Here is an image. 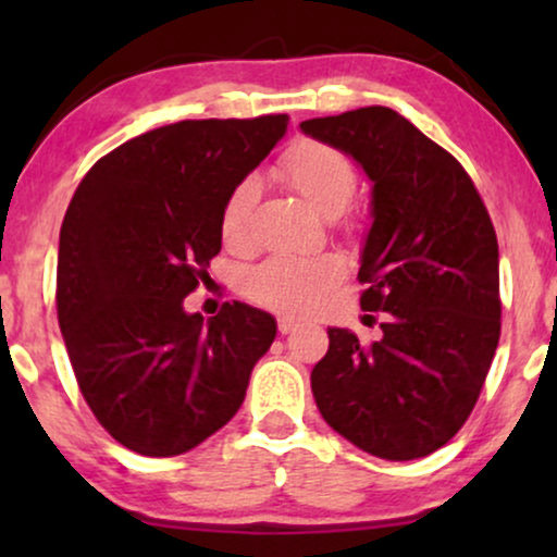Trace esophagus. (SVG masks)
I'll list each match as a JSON object with an SVG mask.
<instances>
[{"label":"esophagus","instance_id":"34e87169","mask_svg":"<svg viewBox=\"0 0 557 557\" xmlns=\"http://www.w3.org/2000/svg\"><path fill=\"white\" fill-rule=\"evenodd\" d=\"M299 330V322H294L292 317H278V332L281 334H292Z\"/></svg>","mask_w":557,"mask_h":557}]
</instances>
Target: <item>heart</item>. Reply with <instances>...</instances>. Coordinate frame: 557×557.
Returning a JSON list of instances; mask_svg holds the SVG:
<instances>
[{"mask_svg":"<svg viewBox=\"0 0 557 557\" xmlns=\"http://www.w3.org/2000/svg\"><path fill=\"white\" fill-rule=\"evenodd\" d=\"M281 174L296 193L322 215L334 218L352 202L357 177L349 159L324 141L301 139L281 159ZM258 200V182L240 180L227 193L220 210V235L225 246H243L248 220ZM342 263L334 256H273L256 265L246 278V292L261 307L281 314L307 317L322 307L342 278Z\"/></svg>","mask_w":557,"mask_h":557,"instance_id":"heart-1","label":"heart"}]
</instances>
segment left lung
Masks as SVG:
<instances>
[{
    "instance_id": "8db88e82",
    "label": "left lung",
    "mask_w": 557,
    "mask_h": 557,
    "mask_svg": "<svg viewBox=\"0 0 557 557\" xmlns=\"http://www.w3.org/2000/svg\"><path fill=\"white\" fill-rule=\"evenodd\" d=\"M372 182L357 278L360 307L385 311L370 347L332 326L311 370L326 423L387 461L429 456L454 438L482 393L499 342V248L463 166L385 106L301 121Z\"/></svg>"
}]
</instances>
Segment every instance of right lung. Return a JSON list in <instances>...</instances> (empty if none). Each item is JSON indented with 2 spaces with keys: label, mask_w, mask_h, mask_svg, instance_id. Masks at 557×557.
Returning <instances> with one entry per match:
<instances>
[{
  "label": "right lung",
  "mask_w": 557,
  "mask_h": 557,
  "mask_svg": "<svg viewBox=\"0 0 557 557\" xmlns=\"http://www.w3.org/2000/svg\"><path fill=\"white\" fill-rule=\"evenodd\" d=\"M288 116L177 121L90 166L60 227L58 322L98 423L141 456H177L223 429L276 319L248 304L185 311L220 253V210Z\"/></svg>",
  "instance_id": "right-lung-1"
}]
</instances>
